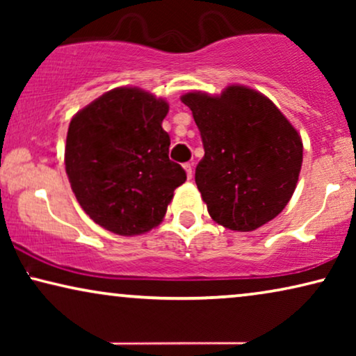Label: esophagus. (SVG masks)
I'll return each mask as SVG.
<instances>
[{"instance_id": "obj_1", "label": "esophagus", "mask_w": 356, "mask_h": 356, "mask_svg": "<svg viewBox=\"0 0 356 356\" xmlns=\"http://www.w3.org/2000/svg\"><path fill=\"white\" fill-rule=\"evenodd\" d=\"M183 168H184V172H186L188 178L191 179V178H193V163H184Z\"/></svg>"}]
</instances>
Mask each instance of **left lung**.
I'll return each mask as SVG.
<instances>
[{"mask_svg": "<svg viewBox=\"0 0 356 356\" xmlns=\"http://www.w3.org/2000/svg\"><path fill=\"white\" fill-rule=\"evenodd\" d=\"M204 157L196 184L217 223L252 232L279 216L298 183L303 143L282 111L259 92L228 86L220 95L188 92Z\"/></svg>", "mask_w": 356, "mask_h": 356, "instance_id": "obj_1", "label": "left lung"}]
</instances>
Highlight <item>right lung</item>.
<instances>
[{
	"instance_id": "1",
	"label": "right lung",
	"mask_w": 356,
	"mask_h": 356,
	"mask_svg": "<svg viewBox=\"0 0 356 356\" xmlns=\"http://www.w3.org/2000/svg\"><path fill=\"white\" fill-rule=\"evenodd\" d=\"M168 104L138 87H118L77 111L66 138L72 193L95 223L133 236L157 227L173 191L186 181L168 159L162 128Z\"/></svg>"
}]
</instances>
